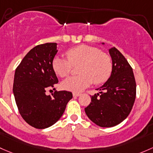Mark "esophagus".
I'll use <instances>...</instances> for the list:
<instances>
[{
    "instance_id": "34e87169",
    "label": "esophagus",
    "mask_w": 153,
    "mask_h": 153,
    "mask_svg": "<svg viewBox=\"0 0 153 153\" xmlns=\"http://www.w3.org/2000/svg\"><path fill=\"white\" fill-rule=\"evenodd\" d=\"M72 95H73V97H79V96L81 95V94H80V93H73Z\"/></svg>"
}]
</instances>
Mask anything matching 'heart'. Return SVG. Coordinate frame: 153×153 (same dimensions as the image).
<instances>
[{
    "label": "heart",
    "instance_id": "1",
    "mask_svg": "<svg viewBox=\"0 0 153 153\" xmlns=\"http://www.w3.org/2000/svg\"><path fill=\"white\" fill-rule=\"evenodd\" d=\"M67 59L56 56L52 62L53 71L61 78L70 75L72 67H77L79 75L70 77L62 83V89L79 92L94 82L103 83L112 72V61L110 56L100 49L87 45H81L70 48L65 52Z\"/></svg>",
    "mask_w": 153,
    "mask_h": 153
}]
</instances>
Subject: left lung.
<instances>
[{"mask_svg":"<svg viewBox=\"0 0 153 153\" xmlns=\"http://www.w3.org/2000/svg\"><path fill=\"white\" fill-rule=\"evenodd\" d=\"M112 59V72L108 81L91 96L85 108L90 120L102 128L118 125L128 117L134 104L136 84L133 69L116 48L109 50Z\"/></svg>","mask_w":153,"mask_h":153,"instance_id":"1","label":"left lung"}]
</instances>
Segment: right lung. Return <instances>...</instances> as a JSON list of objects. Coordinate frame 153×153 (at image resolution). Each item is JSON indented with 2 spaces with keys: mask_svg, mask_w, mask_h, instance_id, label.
<instances>
[{
  "mask_svg": "<svg viewBox=\"0 0 153 153\" xmlns=\"http://www.w3.org/2000/svg\"><path fill=\"white\" fill-rule=\"evenodd\" d=\"M56 43H45L31 49L17 67L13 93L19 112L30 126L44 129L55 124L65 111L72 94L56 91L52 96L46 90L59 83L52 62L57 53Z\"/></svg>",
  "mask_w": 153,
  "mask_h": 153,
  "instance_id": "add662e5",
  "label": "right lung"
}]
</instances>
